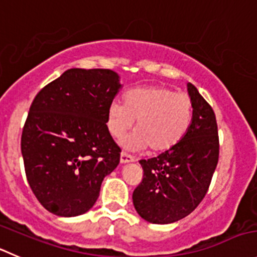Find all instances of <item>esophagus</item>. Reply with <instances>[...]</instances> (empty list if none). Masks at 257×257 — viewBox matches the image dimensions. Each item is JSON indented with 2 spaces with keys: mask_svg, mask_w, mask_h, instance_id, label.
<instances>
[{
  "mask_svg": "<svg viewBox=\"0 0 257 257\" xmlns=\"http://www.w3.org/2000/svg\"><path fill=\"white\" fill-rule=\"evenodd\" d=\"M119 161H121V164L133 163V161H135V158H134V156H131V155H128V154H126L124 151H122L121 158H119Z\"/></svg>",
  "mask_w": 257,
  "mask_h": 257,
  "instance_id": "obj_1",
  "label": "esophagus"
}]
</instances>
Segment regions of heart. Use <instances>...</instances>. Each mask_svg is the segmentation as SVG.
<instances>
[{"mask_svg": "<svg viewBox=\"0 0 257 257\" xmlns=\"http://www.w3.org/2000/svg\"><path fill=\"white\" fill-rule=\"evenodd\" d=\"M193 118L192 99L185 94L161 85L130 89L124 103L112 101L107 111V127L113 138L119 139L135 124L136 133L126 145L151 153H164L183 140Z\"/></svg>", "mask_w": 257, "mask_h": 257, "instance_id": "obj_1", "label": "heart"}]
</instances>
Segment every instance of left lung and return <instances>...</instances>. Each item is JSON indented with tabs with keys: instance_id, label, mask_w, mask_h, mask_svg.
<instances>
[{
	"instance_id": "left-lung-1",
	"label": "left lung",
	"mask_w": 257,
	"mask_h": 257,
	"mask_svg": "<svg viewBox=\"0 0 257 257\" xmlns=\"http://www.w3.org/2000/svg\"><path fill=\"white\" fill-rule=\"evenodd\" d=\"M188 92L193 118L187 135L170 150L140 160L144 177L133 200L140 217L150 223H173L192 213L208 192L218 164L216 114L192 83Z\"/></svg>"
}]
</instances>
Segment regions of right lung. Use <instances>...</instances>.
I'll return each instance as SVG.
<instances>
[{"label": "right lung", "instance_id": "1", "mask_svg": "<svg viewBox=\"0 0 257 257\" xmlns=\"http://www.w3.org/2000/svg\"><path fill=\"white\" fill-rule=\"evenodd\" d=\"M121 84L111 69L73 68L39 92L21 135L26 179L41 206L74 217L96 203L121 149L107 111Z\"/></svg>", "mask_w": 257, "mask_h": 257}]
</instances>
